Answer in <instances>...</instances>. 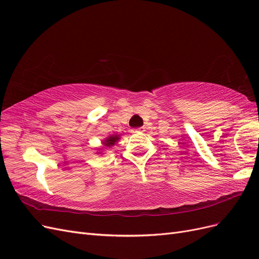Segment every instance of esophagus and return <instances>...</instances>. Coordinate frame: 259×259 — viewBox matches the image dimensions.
Returning <instances> with one entry per match:
<instances>
[{"label":"esophagus","instance_id":"obj_1","mask_svg":"<svg viewBox=\"0 0 259 259\" xmlns=\"http://www.w3.org/2000/svg\"><path fill=\"white\" fill-rule=\"evenodd\" d=\"M132 133H143V132H145V128L144 127H138V128H133L132 131H131Z\"/></svg>","mask_w":259,"mask_h":259}]
</instances>
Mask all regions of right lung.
Masks as SVG:
<instances>
[{"mask_svg":"<svg viewBox=\"0 0 259 259\" xmlns=\"http://www.w3.org/2000/svg\"><path fill=\"white\" fill-rule=\"evenodd\" d=\"M121 139V135L119 134H112L110 136L106 137L101 144H103V148L99 149V151L97 152V154H101L104 151V149H108V148H111L112 146H114L119 140Z\"/></svg>","mask_w":259,"mask_h":259,"instance_id":"add662e5","label":"right lung"}]
</instances>
